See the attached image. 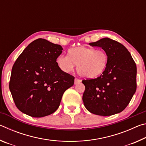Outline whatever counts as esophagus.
Returning a JSON list of instances; mask_svg holds the SVG:
<instances>
[{"mask_svg":"<svg viewBox=\"0 0 146 146\" xmlns=\"http://www.w3.org/2000/svg\"><path fill=\"white\" fill-rule=\"evenodd\" d=\"M80 82H81V80H80V79H78V78L75 79V84H76L80 83Z\"/></svg>","mask_w":146,"mask_h":146,"instance_id":"obj_1","label":"esophagus"}]
</instances>
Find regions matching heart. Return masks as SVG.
Wrapping results in <instances>:
<instances>
[{"label":"heart","instance_id":"1","mask_svg":"<svg viewBox=\"0 0 146 146\" xmlns=\"http://www.w3.org/2000/svg\"><path fill=\"white\" fill-rule=\"evenodd\" d=\"M58 68L65 73L71 72L76 64L78 73L83 77L94 78L104 73L108 64V55L103 49L84 46L71 48L68 56L59 55L56 59Z\"/></svg>","mask_w":146,"mask_h":146}]
</instances>
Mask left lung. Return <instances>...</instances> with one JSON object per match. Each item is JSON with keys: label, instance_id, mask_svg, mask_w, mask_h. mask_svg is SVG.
<instances>
[{"label": "left lung", "instance_id": "obj_1", "mask_svg": "<svg viewBox=\"0 0 146 146\" xmlns=\"http://www.w3.org/2000/svg\"><path fill=\"white\" fill-rule=\"evenodd\" d=\"M91 46L100 47L108 55V64L102 75L82 80V100L86 108L95 115L110 116L122 112L137 90V66L125 47L109 38Z\"/></svg>", "mask_w": 146, "mask_h": 146}]
</instances>
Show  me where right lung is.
<instances>
[{
    "label": "right lung",
    "instance_id": "add662e5",
    "mask_svg": "<svg viewBox=\"0 0 146 146\" xmlns=\"http://www.w3.org/2000/svg\"><path fill=\"white\" fill-rule=\"evenodd\" d=\"M62 50L60 45L38 38L17 58L9 87L17 108L24 114L36 118L52 114L65 91L74 84L75 77L56 64Z\"/></svg>",
    "mask_w": 146,
    "mask_h": 146
}]
</instances>
